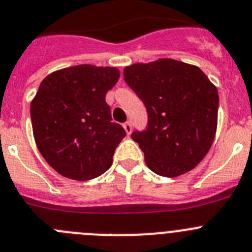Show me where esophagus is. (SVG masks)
<instances>
[{"label": "esophagus", "mask_w": 252, "mask_h": 252, "mask_svg": "<svg viewBox=\"0 0 252 252\" xmlns=\"http://www.w3.org/2000/svg\"><path fill=\"white\" fill-rule=\"evenodd\" d=\"M123 126H124V130L126 131V134H128V135H130V133H131V123H130V122H126V123L123 124Z\"/></svg>", "instance_id": "esophagus-1"}]
</instances>
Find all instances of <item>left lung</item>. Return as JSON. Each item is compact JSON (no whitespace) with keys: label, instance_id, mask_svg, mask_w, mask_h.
<instances>
[{"label":"left lung","instance_id":"1","mask_svg":"<svg viewBox=\"0 0 252 252\" xmlns=\"http://www.w3.org/2000/svg\"><path fill=\"white\" fill-rule=\"evenodd\" d=\"M124 81L144 103L148 126L131 138L148 168L166 178L183 175L200 163L218 126L216 87L196 65L170 58L124 68Z\"/></svg>","mask_w":252,"mask_h":252}]
</instances>
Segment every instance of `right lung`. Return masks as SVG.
Segmentation results:
<instances>
[{
  "mask_svg": "<svg viewBox=\"0 0 252 252\" xmlns=\"http://www.w3.org/2000/svg\"><path fill=\"white\" fill-rule=\"evenodd\" d=\"M119 76L114 67L81 64L56 70L39 84L31 103L33 137L61 175L86 182L112 165L126 130L112 122L105 94Z\"/></svg>",
  "mask_w": 252,
  "mask_h": 252,
  "instance_id": "1",
  "label": "right lung"
}]
</instances>
